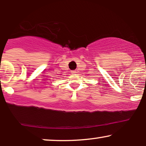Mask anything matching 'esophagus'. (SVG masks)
Wrapping results in <instances>:
<instances>
[{
  "mask_svg": "<svg viewBox=\"0 0 146 146\" xmlns=\"http://www.w3.org/2000/svg\"><path fill=\"white\" fill-rule=\"evenodd\" d=\"M71 73L72 74H76V72L75 70H72V71Z\"/></svg>",
  "mask_w": 146,
  "mask_h": 146,
  "instance_id": "esophagus-1",
  "label": "esophagus"
}]
</instances>
